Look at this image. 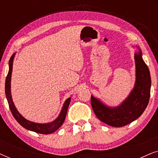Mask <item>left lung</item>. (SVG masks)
Masks as SVG:
<instances>
[{"label": "left lung", "mask_w": 158, "mask_h": 158, "mask_svg": "<svg viewBox=\"0 0 158 158\" xmlns=\"http://www.w3.org/2000/svg\"><path fill=\"white\" fill-rule=\"evenodd\" d=\"M135 52V83L128 96L120 104L111 106L91 95V106L97 118L109 126H126L142 115L150 96L151 77L148 67L142 59L139 47Z\"/></svg>", "instance_id": "left-lung-1"}]
</instances>
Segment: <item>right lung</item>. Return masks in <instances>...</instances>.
<instances>
[{
  "instance_id": "right-lung-1",
  "label": "right lung",
  "mask_w": 158,
  "mask_h": 158,
  "mask_svg": "<svg viewBox=\"0 0 158 158\" xmlns=\"http://www.w3.org/2000/svg\"><path fill=\"white\" fill-rule=\"evenodd\" d=\"M16 55V52L13 54V55L10 57L9 60V63H8V66H9V70H8V73L6 79V84H5V93L6 96L7 98L8 105H9V108L10 109V111L14 116L19 124L22 126L23 128L28 129L29 131H34V132L43 134V135H49V134H52L57 131L60 127L62 126L63 122L65 119L67 112H68V106L70 105L71 97L67 98L65 101L63 103L60 113L57 118L55 120L51 122L47 123H36L34 122H31V121L27 119L21 114L19 113L18 110H17L16 107L15 106V104L13 101L12 96H11V90H10V82H11V75H12V70H13V63H14V60Z\"/></svg>"
}]
</instances>
